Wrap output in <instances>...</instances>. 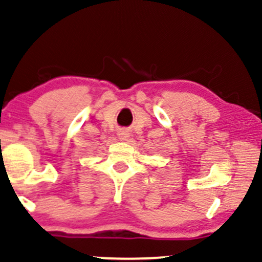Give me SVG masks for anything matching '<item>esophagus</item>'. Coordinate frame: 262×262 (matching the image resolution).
I'll return each mask as SVG.
<instances>
[{"instance_id": "1", "label": "esophagus", "mask_w": 262, "mask_h": 262, "mask_svg": "<svg viewBox=\"0 0 262 262\" xmlns=\"http://www.w3.org/2000/svg\"><path fill=\"white\" fill-rule=\"evenodd\" d=\"M118 135H119V138H122V139H127V138L129 137V130L125 128H121L118 130Z\"/></svg>"}]
</instances>
